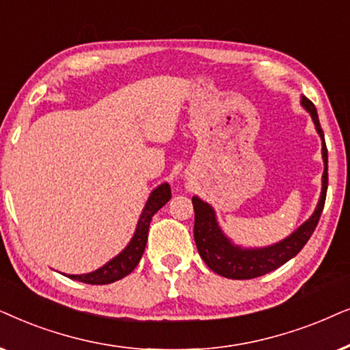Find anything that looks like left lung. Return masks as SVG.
I'll return each instance as SVG.
<instances>
[{
  "label": "left lung",
  "instance_id": "1",
  "mask_svg": "<svg viewBox=\"0 0 350 350\" xmlns=\"http://www.w3.org/2000/svg\"><path fill=\"white\" fill-rule=\"evenodd\" d=\"M301 105L309 111L317 133L321 139V158H323L325 170L323 176H321V193L315 211L291 235H288L286 239L280 240L278 243L262 246V248H243V246L235 245L229 237L224 234L221 227H219L216 211H214L211 204L203 202L198 197H192L195 211V243H197L198 253L204 260V264L213 272H216L217 275L234 278V280H250V278L265 275V273L272 272V270L288 262L291 258H295L304 248L310 235L314 234L321 211H323L325 198H327L328 150L327 144H325L323 131L320 128L315 105L306 96H301Z\"/></svg>",
  "mask_w": 350,
  "mask_h": 350
}]
</instances>
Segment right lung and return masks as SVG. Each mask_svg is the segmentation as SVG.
I'll list each match as a JSON object with an SVG mask.
<instances>
[{
	"mask_svg": "<svg viewBox=\"0 0 350 350\" xmlns=\"http://www.w3.org/2000/svg\"><path fill=\"white\" fill-rule=\"evenodd\" d=\"M171 198V187L167 183H163L158 185L157 189L152 190L150 197H148L146 206L142 209L141 217H139L136 232H134L133 239L126 245V248L116 254L113 259L102 265L94 272L81 273V275H67L72 280H78L88 285H107V283H113L116 280H121L123 277L129 275L136 265L141 260L144 250H146L148 227H150V221L158 209L165 206ZM65 275V273H64Z\"/></svg>",
	"mask_w": 350,
	"mask_h": 350,
	"instance_id": "right-lung-1",
	"label": "right lung"
}]
</instances>
